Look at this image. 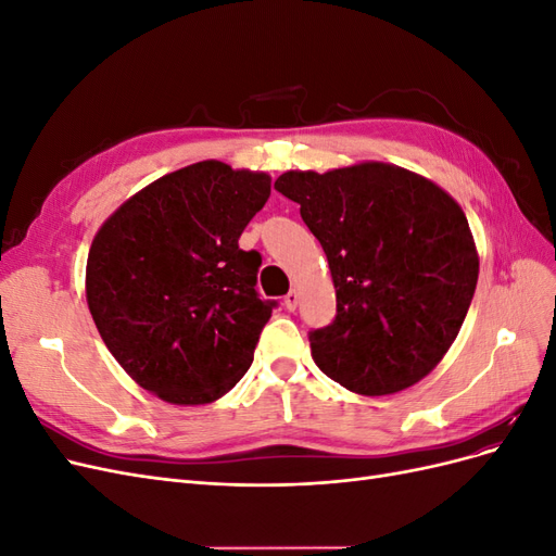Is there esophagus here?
Segmentation results:
<instances>
[{
	"instance_id": "esophagus-1",
	"label": "esophagus",
	"mask_w": 556,
	"mask_h": 556,
	"mask_svg": "<svg viewBox=\"0 0 556 556\" xmlns=\"http://www.w3.org/2000/svg\"><path fill=\"white\" fill-rule=\"evenodd\" d=\"M296 306H299V292H296V290H290L288 294H285V308L294 311Z\"/></svg>"
}]
</instances>
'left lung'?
<instances>
[{"label":"left lung","instance_id":"1","mask_svg":"<svg viewBox=\"0 0 556 556\" xmlns=\"http://www.w3.org/2000/svg\"><path fill=\"white\" fill-rule=\"evenodd\" d=\"M276 190L301 206L331 268L336 317L308 333L319 371L364 396L422 380L457 339L478 285L457 201L382 162L288 172Z\"/></svg>","mask_w":556,"mask_h":556}]
</instances>
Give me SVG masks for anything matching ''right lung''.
Segmentation results:
<instances>
[{"mask_svg": "<svg viewBox=\"0 0 556 556\" xmlns=\"http://www.w3.org/2000/svg\"><path fill=\"white\" fill-rule=\"evenodd\" d=\"M271 194L266 174L206 160L127 199L97 231L86 296L111 355L178 406L227 394L252 364L276 301L239 239Z\"/></svg>", "mask_w": 556, "mask_h": 556, "instance_id": "add662e5", "label": "right lung"}]
</instances>
